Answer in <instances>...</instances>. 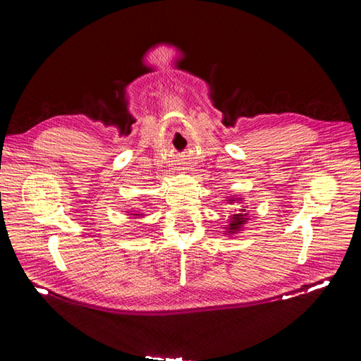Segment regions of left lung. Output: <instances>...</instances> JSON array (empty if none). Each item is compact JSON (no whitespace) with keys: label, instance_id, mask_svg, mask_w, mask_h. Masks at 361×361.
Masks as SVG:
<instances>
[{"label":"left lung","instance_id":"1","mask_svg":"<svg viewBox=\"0 0 361 361\" xmlns=\"http://www.w3.org/2000/svg\"><path fill=\"white\" fill-rule=\"evenodd\" d=\"M226 202H227V204H235V203L241 204V207H235L232 214L228 215L227 226L224 227L226 228L224 233L228 235V236H233V235L241 233L244 226L250 220L248 211H247V206L244 204V197H236V195H231V197H228ZM228 212H231V211H228Z\"/></svg>","mask_w":361,"mask_h":361}]
</instances>
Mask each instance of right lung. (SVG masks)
<instances>
[{"mask_svg":"<svg viewBox=\"0 0 361 361\" xmlns=\"http://www.w3.org/2000/svg\"><path fill=\"white\" fill-rule=\"evenodd\" d=\"M128 215H129V218H140V216H143L145 214L140 212V211H130V214H128Z\"/></svg>","mask_w":361,"mask_h":361,"instance_id":"add662e5","label":"right lung"}]
</instances>
